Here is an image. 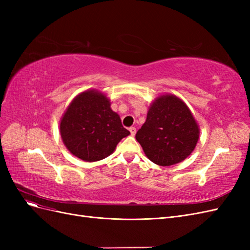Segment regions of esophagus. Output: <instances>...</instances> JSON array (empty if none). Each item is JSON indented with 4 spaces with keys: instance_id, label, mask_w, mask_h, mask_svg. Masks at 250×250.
<instances>
[{
    "instance_id": "1",
    "label": "esophagus",
    "mask_w": 250,
    "mask_h": 250,
    "mask_svg": "<svg viewBox=\"0 0 250 250\" xmlns=\"http://www.w3.org/2000/svg\"><path fill=\"white\" fill-rule=\"evenodd\" d=\"M129 131H130V134L133 137V135L135 134V132H137V129H135V127H130L129 128Z\"/></svg>"
}]
</instances>
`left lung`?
I'll return each mask as SVG.
<instances>
[{"label": "left lung", "mask_w": 250, "mask_h": 250, "mask_svg": "<svg viewBox=\"0 0 250 250\" xmlns=\"http://www.w3.org/2000/svg\"><path fill=\"white\" fill-rule=\"evenodd\" d=\"M199 128L187 105L179 98H157L148 110L146 122L135 134L144 152L158 166L180 163L192 153Z\"/></svg>", "instance_id": "left-lung-1"}]
</instances>
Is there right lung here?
Returning <instances> with one entry per match:
<instances>
[{"mask_svg":"<svg viewBox=\"0 0 250 250\" xmlns=\"http://www.w3.org/2000/svg\"><path fill=\"white\" fill-rule=\"evenodd\" d=\"M60 133L70 152L86 162L107 157L130 134L106 96L95 90L83 92L72 101L60 122Z\"/></svg>","mask_w":250,"mask_h":250,"instance_id":"1","label":"right lung"}]
</instances>
